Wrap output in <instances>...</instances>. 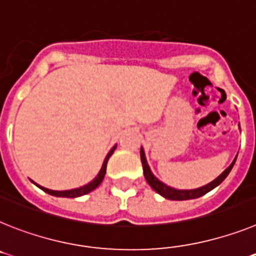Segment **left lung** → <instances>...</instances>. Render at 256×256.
Segmentation results:
<instances>
[{"instance_id": "obj_1", "label": "left lung", "mask_w": 256, "mask_h": 256, "mask_svg": "<svg viewBox=\"0 0 256 256\" xmlns=\"http://www.w3.org/2000/svg\"><path fill=\"white\" fill-rule=\"evenodd\" d=\"M141 162H142V168H144V176H145L146 181H148V184L154 189L155 192L158 194H160L162 196H164L167 200H196V198H200V196H204L206 193H208L210 190H212L214 188H216L218 185H220L222 181L226 180V178L229 174V172L232 171L233 166L236 163V159L237 156L234 158V160L232 162V164L226 168V171L222 172L220 174L219 178H216L215 180L211 181L210 184L204 185V186H200L198 189H190V190H178V189H174V188L168 186V185L163 184L160 180L155 178L154 174H152V170H150L149 164H148V162H146V156H145V152L144 149L141 148Z\"/></svg>"}]
</instances>
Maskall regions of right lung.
<instances>
[{
    "label": "right lung",
    "instance_id": "right-lung-1",
    "mask_svg": "<svg viewBox=\"0 0 256 256\" xmlns=\"http://www.w3.org/2000/svg\"><path fill=\"white\" fill-rule=\"evenodd\" d=\"M115 148L116 146H114L112 149L108 152V154L106 155V158H104V164H102L101 167V171L98 172V174L96 176L93 180L89 182V184L84 185V186H80V188H76V189H71V190H50V189H46V188L41 186V185L38 184H34L37 185V186L40 188L41 190H44L45 193L50 194V196H64V198H76V196H85V194L90 193V192H93L96 189V188L98 186V185L101 184L102 180H104V174H106V167H107V162H108V159H110V156L112 155L114 150H115Z\"/></svg>",
    "mask_w": 256,
    "mask_h": 256
}]
</instances>
